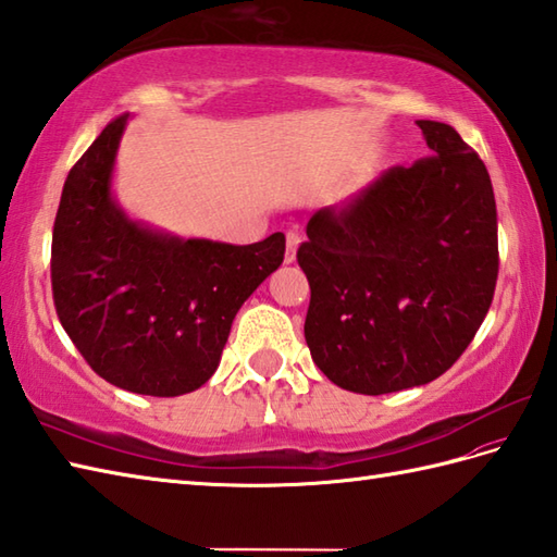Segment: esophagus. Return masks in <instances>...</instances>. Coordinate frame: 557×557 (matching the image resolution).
Returning <instances> with one entry per match:
<instances>
[{
    "label": "esophagus",
    "mask_w": 557,
    "mask_h": 557,
    "mask_svg": "<svg viewBox=\"0 0 557 557\" xmlns=\"http://www.w3.org/2000/svg\"><path fill=\"white\" fill-rule=\"evenodd\" d=\"M301 237L299 232H287V251H284V261L294 263L296 261V249H299Z\"/></svg>",
    "instance_id": "1"
}]
</instances>
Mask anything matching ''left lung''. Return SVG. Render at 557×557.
Wrapping results in <instances>:
<instances>
[{
	"mask_svg": "<svg viewBox=\"0 0 557 557\" xmlns=\"http://www.w3.org/2000/svg\"><path fill=\"white\" fill-rule=\"evenodd\" d=\"M426 157L389 168L342 211L308 220L306 344L346 392L420 386L462 356L498 277L496 199L482 159L446 123L418 121Z\"/></svg>",
	"mask_w": 557,
	"mask_h": 557,
	"instance_id": "1",
	"label": "left lung"
}]
</instances>
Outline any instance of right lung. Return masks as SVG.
Masks as SVG:
<instances>
[{
    "mask_svg": "<svg viewBox=\"0 0 557 557\" xmlns=\"http://www.w3.org/2000/svg\"><path fill=\"white\" fill-rule=\"evenodd\" d=\"M127 115L103 127L66 177L51 237L57 315L99 377L180 396L220 363L232 320L284 258V235L235 247L137 223L111 191Z\"/></svg>",
    "mask_w": 557,
    "mask_h": 557,
    "instance_id": "obj_1",
    "label": "right lung"
}]
</instances>
